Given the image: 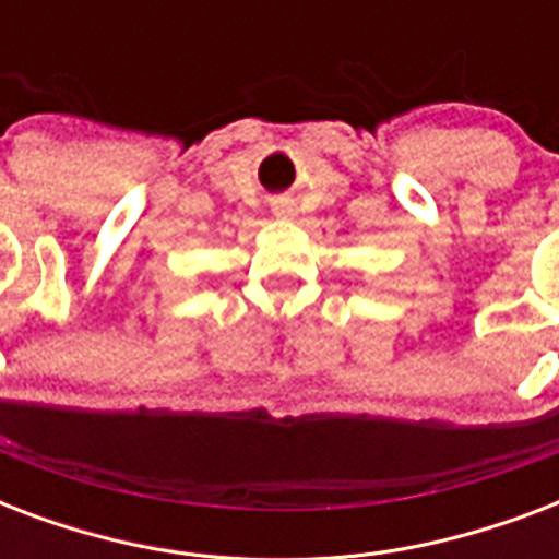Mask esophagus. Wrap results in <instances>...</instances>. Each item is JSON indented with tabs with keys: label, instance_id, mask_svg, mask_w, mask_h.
Segmentation results:
<instances>
[{
	"label": "esophagus",
	"instance_id": "esophagus-1",
	"mask_svg": "<svg viewBox=\"0 0 559 559\" xmlns=\"http://www.w3.org/2000/svg\"><path fill=\"white\" fill-rule=\"evenodd\" d=\"M272 211H275V217H281V219L296 217V205H293L289 200H275L272 202Z\"/></svg>",
	"mask_w": 559,
	"mask_h": 559
}]
</instances>
